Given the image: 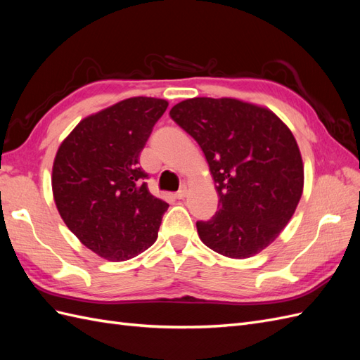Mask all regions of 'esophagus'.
I'll list each match as a JSON object with an SVG mask.
<instances>
[{
    "mask_svg": "<svg viewBox=\"0 0 360 360\" xmlns=\"http://www.w3.org/2000/svg\"><path fill=\"white\" fill-rule=\"evenodd\" d=\"M186 195H188V188L183 186V188L176 193V198H177V200H184V198H186Z\"/></svg>",
    "mask_w": 360,
    "mask_h": 360,
    "instance_id": "34e87169",
    "label": "esophagus"
}]
</instances>
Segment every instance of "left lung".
I'll list each match as a JSON object with an SVG mask.
<instances>
[{
  "label": "left lung",
  "instance_id": "left-lung-1",
  "mask_svg": "<svg viewBox=\"0 0 360 360\" xmlns=\"http://www.w3.org/2000/svg\"><path fill=\"white\" fill-rule=\"evenodd\" d=\"M171 118L197 141L216 183L217 212L197 222L201 242L228 258H249L284 230L303 192L296 138L264 106L231 97H193Z\"/></svg>",
  "mask_w": 360,
  "mask_h": 360
}]
</instances>
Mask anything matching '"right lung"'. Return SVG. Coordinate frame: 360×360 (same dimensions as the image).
<instances>
[{"instance_id":"1","label":"right lung","mask_w":360,"mask_h":360,"mask_svg":"<svg viewBox=\"0 0 360 360\" xmlns=\"http://www.w3.org/2000/svg\"><path fill=\"white\" fill-rule=\"evenodd\" d=\"M168 102L130 97L85 117L53 159L52 193L69 230L94 254L126 261L156 242L168 204L148 192L141 150Z\"/></svg>"}]
</instances>
